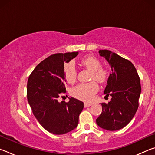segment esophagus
I'll list each match as a JSON object with an SVG mask.
<instances>
[{
    "mask_svg": "<svg viewBox=\"0 0 155 155\" xmlns=\"http://www.w3.org/2000/svg\"><path fill=\"white\" fill-rule=\"evenodd\" d=\"M91 105H92V104H91V103H85V104H84V107H90V106H91Z\"/></svg>",
    "mask_w": 155,
    "mask_h": 155,
    "instance_id": "esophagus-1",
    "label": "esophagus"
}]
</instances>
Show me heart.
Wrapping results in <instances>:
<instances>
[{
	"mask_svg": "<svg viewBox=\"0 0 155 155\" xmlns=\"http://www.w3.org/2000/svg\"><path fill=\"white\" fill-rule=\"evenodd\" d=\"M83 66L91 70L90 79L96 80L99 83L106 82L109 77V72L107 68L101 66V62L97 57L88 55L81 60ZM64 75L65 80L69 83H73L77 79V71L75 65L70 61L65 64L64 66ZM98 90V85L96 81H91L87 83H80L72 88L71 95L77 99L84 101H90L93 98L94 94Z\"/></svg>",
	"mask_w": 155,
	"mask_h": 155,
	"instance_id": "obj_1",
	"label": "heart"
}]
</instances>
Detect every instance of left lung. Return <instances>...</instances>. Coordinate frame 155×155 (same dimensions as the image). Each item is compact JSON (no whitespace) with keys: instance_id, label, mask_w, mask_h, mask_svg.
<instances>
[{"instance_id":"8db88e82","label":"left lung","mask_w":155,"mask_h":155,"mask_svg":"<svg viewBox=\"0 0 155 155\" xmlns=\"http://www.w3.org/2000/svg\"><path fill=\"white\" fill-rule=\"evenodd\" d=\"M99 54L111 68L112 73L104 91L106 96H111V98L108 104L101 103L103 111L96 123L105 130H120L131 121L138 109L140 78L129 60L108 50H100Z\"/></svg>"}]
</instances>
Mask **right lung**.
<instances>
[{
	"label": "right lung",
	"instance_id": "right-lung-1",
	"mask_svg": "<svg viewBox=\"0 0 155 155\" xmlns=\"http://www.w3.org/2000/svg\"><path fill=\"white\" fill-rule=\"evenodd\" d=\"M78 52L56 53L41 61L31 72L27 81V100L40 124L54 135L67 133L77 127L83 102L70 98L59 102L66 93L64 63L78 55Z\"/></svg>",
	"mask_w": 155,
	"mask_h": 155
}]
</instances>
